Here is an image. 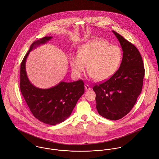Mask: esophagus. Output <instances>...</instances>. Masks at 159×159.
I'll list each match as a JSON object with an SVG mask.
<instances>
[{"mask_svg": "<svg viewBox=\"0 0 159 159\" xmlns=\"http://www.w3.org/2000/svg\"><path fill=\"white\" fill-rule=\"evenodd\" d=\"M84 88H85V89H86V90H90V89H91L90 86H89L88 84H85Z\"/></svg>", "mask_w": 159, "mask_h": 159, "instance_id": "esophagus-1", "label": "esophagus"}]
</instances>
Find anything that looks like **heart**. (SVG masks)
Returning a JSON list of instances; mask_svg holds the SVG:
<instances>
[{"label":"heart","mask_w":159,"mask_h":159,"mask_svg":"<svg viewBox=\"0 0 159 159\" xmlns=\"http://www.w3.org/2000/svg\"><path fill=\"white\" fill-rule=\"evenodd\" d=\"M122 58L120 48L104 40H96L82 46L78 55H71L70 63L73 74L80 76L86 65L89 76L96 81L112 76L119 69Z\"/></svg>","instance_id":"heart-1"}]
</instances>
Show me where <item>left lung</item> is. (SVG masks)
Listing matches in <instances>:
<instances>
[{
    "label": "left lung",
    "mask_w": 159,
    "mask_h": 159,
    "mask_svg": "<svg viewBox=\"0 0 159 159\" xmlns=\"http://www.w3.org/2000/svg\"><path fill=\"white\" fill-rule=\"evenodd\" d=\"M123 51L119 70L106 81L95 84L96 109L104 118L118 120L134 107L143 85L144 66L137 48L120 35L112 31Z\"/></svg>",
    "instance_id": "left-lung-1"
}]
</instances>
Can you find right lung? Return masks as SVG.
<instances>
[{
    "label": "right lung",
    "mask_w": 159,
    "mask_h": 159,
    "mask_svg": "<svg viewBox=\"0 0 159 159\" xmlns=\"http://www.w3.org/2000/svg\"><path fill=\"white\" fill-rule=\"evenodd\" d=\"M52 39V37H45L31 45L21 63L20 88L34 117L45 124L54 125L63 122L71 115L78 99L84 93V86L81 80L70 83L61 81L48 89L37 88L30 83L25 68L27 58L33 49Z\"/></svg>",
    "instance_id": "right-lung-1"
}]
</instances>
